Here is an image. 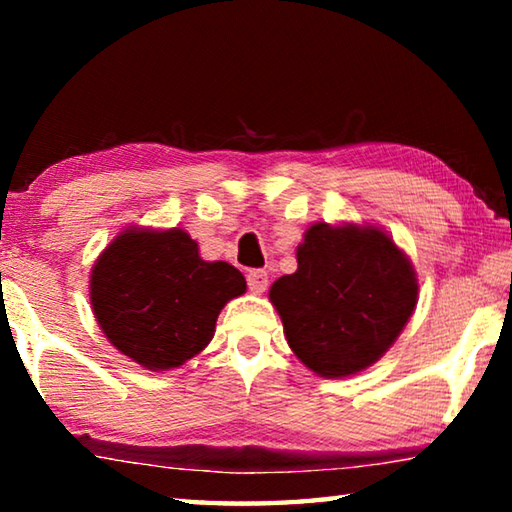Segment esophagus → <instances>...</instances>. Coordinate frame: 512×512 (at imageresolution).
Returning <instances> with one entry per match:
<instances>
[{"mask_svg":"<svg viewBox=\"0 0 512 512\" xmlns=\"http://www.w3.org/2000/svg\"><path fill=\"white\" fill-rule=\"evenodd\" d=\"M268 287V273L266 271H259V268H255V271L248 273V289L253 293H264Z\"/></svg>","mask_w":512,"mask_h":512,"instance_id":"esophagus-1","label":"esophagus"}]
</instances>
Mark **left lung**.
Segmentation results:
<instances>
[{
  "mask_svg": "<svg viewBox=\"0 0 512 512\" xmlns=\"http://www.w3.org/2000/svg\"><path fill=\"white\" fill-rule=\"evenodd\" d=\"M298 271L268 298L293 354L320 377H348L395 343L418 302L415 271L372 225L316 223L298 246Z\"/></svg>",
  "mask_w": 512,
  "mask_h": 512,
  "instance_id": "1",
  "label": "left lung"
}]
</instances>
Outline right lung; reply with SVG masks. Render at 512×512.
<instances>
[{"mask_svg": "<svg viewBox=\"0 0 512 512\" xmlns=\"http://www.w3.org/2000/svg\"><path fill=\"white\" fill-rule=\"evenodd\" d=\"M246 291L228 262H205L185 230H126L90 275L103 334L146 370H171L212 341L223 305Z\"/></svg>", "mask_w": 512, "mask_h": 512, "instance_id": "obj_1", "label": "right lung"}]
</instances>
